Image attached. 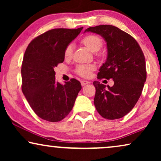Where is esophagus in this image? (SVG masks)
I'll return each mask as SVG.
<instances>
[{
	"label": "esophagus",
	"instance_id": "obj_1",
	"mask_svg": "<svg viewBox=\"0 0 161 161\" xmlns=\"http://www.w3.org/2000/svg\"><path fill=\"white\" fill-rule=\"evenodd\" d=\"M81 85L83 86H85V85H86V84H88V83H89L90 82L89 81H87V80H81Z\"/></svg>",
	"mask_w": 161,
	"mask_h": 161
}]
</instances>
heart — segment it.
I'll return each instance as SVG.
<instances>
[{
  "label": "heart",
  "mask_w": 161,
  "mask_h": 161,
  "mask_svg": "<svg viewBox=\"0 0 161 161\" xmlns=\"http://www.w3.org/2000/svg\"><path fill=\"white\" fill-rule=\"evenodd\" d=\"M81 42L92 52L98 51L103 46V43L102 38L99 35L94 34H88L85 36L81 40ZM72 49H73V47H72V44H69L66 47L64 53L65 58H69L72 56ZM95 65L94 64H81L78 65L76 67L75 72L79 75L87 78L90 76L91 72L95 69Z\"/></svg>",
  "instance_id": "heart-1"
}]
</instances>
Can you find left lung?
I'll return each mask as SVG.
<instances>
[{
  "mask_svg": "<svg viewBox=\"0 0 161 161\" xmlns=\"http://www.w3.org/2000/svg\"><path fill=\"white\" fill-rule=\"evenodd\" d=\"M86 31L103 36L107 43L106 61L100 67L98 79H113L112 87L94 81V103L103 118L116 119L133 108L147 79L144 55L133 36L111 25L90 27Z\"/></svg>",
  "mask_w": 161,
  "mask_h": 161,
  "instance_id": "8db88e82",
  "label": "left lung"
}]
</instances>
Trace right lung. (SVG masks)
<instances>
[{"label":"right lung","mask_w":161,"mask_h":161,"mask_svg":"<svg viewBox=\"0 0 161 161\" xmlns=\"http://www.w3.org/2000/svg\"><path fill=\"white\" fill-rule=\"evenodd\" d=\"M82 29L47 31L26 48L21 68L22 91L33 111L42 119L56 122L64 119L82 88L75 78L65 84L56 82L54 71V67L64 61L66 47Z\"/></svg>","instance_id":"obj_1"}]
</instances>
